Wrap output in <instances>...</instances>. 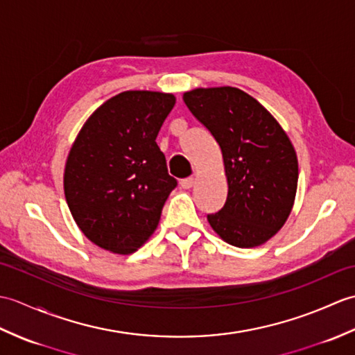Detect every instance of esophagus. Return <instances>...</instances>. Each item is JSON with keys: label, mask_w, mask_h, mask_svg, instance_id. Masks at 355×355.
<instances>
[{"label": "esophagus", "mask_w": 355, "mask_h": 355, "mask_svg": "<svg viewBox=\"0 0 355 355\" xmlns=\"http://www.w3.org/2000/svg\"><path fill=\"white\" fill-rule=\"evenodd\" d=\"M193 183H195V180L192 177H187V178H183L182 183H180V184H182L183 189H191Z\"/></svg>", "instance_id": "1"}]
</instances>
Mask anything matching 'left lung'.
Here are the masks:
<instances>
[{
    "label": "left lung",
    "mask_w": 355,
    "mask_h": 355,
    "mask_svg": "<svg viewBox=\"0 0 355 355\" xmlns=\"http://www.w3.org/2000/svg\"><path fill=\"white\" fill-rule=\"evenodd\" d=\"M186 107L221 148L227 200L209 214L225 243L250 248L268 241L288 218L297 187V157L276 119L233 87L184 93Z\"/></svg>",
    "instance_id": "left-lung-1"
}]
</instances>
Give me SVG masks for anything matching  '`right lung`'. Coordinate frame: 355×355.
Wrapping results in <instances>:
<instances>
[{"mask_svg": "<svg viewBox=\"0 0 355 355\" xmlns=\"http://www.w3.org/2000/svg\"><path fill=\"white\" fill-rule=\"evenodd\" d=\"M173 105L172 94L123 92L93 112L74 141L64 173L67 205L105 250H137L177 187L155 141Z\"/></svg>", "mask_w": 355, "mask_h": 355, "instance_id": "add662e5", "label": "right lung"}]
</instances>
